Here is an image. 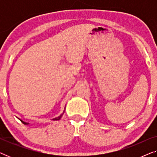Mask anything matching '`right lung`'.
I'll list each match as a JSON object with an SVG mask.
<instances>
[{
	"mask_svg": "<svg viewBox=\"0 0 157 157\" xmlns=\"http://www.w3.org/2000/svg\"><path fill=\"white\" fill-rule=\"evenodd\" d=\"M63 113H64V111H63ZM63 113H62V114L60 115L59 117H56V118H54V119H52L53 121H59V120L61 119V118L62 117V116H63ZM20 120H21V119H20ZM21 122H22L23 124H24L25 125H29V123H26V122H24V121H21Z\"/></svg>",
	"mask_w": 157,
	"mask_h": 157,
	"instance_id": "1",
	"label": "right lung"
}]
</instances>
